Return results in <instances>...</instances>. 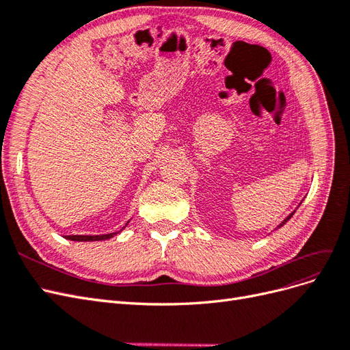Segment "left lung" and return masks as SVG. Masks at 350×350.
<instances>
[{"mask_svg":"<svg viewBox=\"0 0 350 350\" xmlns=\"http://www.w3.org/2000/svg\"><path fill=\"white\" fill-rule=\"evenodd\" d=\"M295 211H296V210H293V211H292V213H291V215H289V216H288V217H286V219H284V220H283V221H282V224H280V225H279V226H278V228H282V226H283V225H284V224H286V221H288V220H289V219H291V217H292V216H293V213H295Z\"/></svg>","mask_w":350,"mask_h":350,"instance_id":"8db88e82","label":"left lung"}]
</instances>
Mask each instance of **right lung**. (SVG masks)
Masks as SVG:
<instances>
[{
  "instance_id": "add662e5",
  "label": "right lung",
  "mask_w": 350,
  "mask_h": 350,
  "mask_svg": "<svg viewBox=\"0 0 350 350\" xmlns=\"http://www.w3.org/2000/svg\"><path fill=\"white\" fill-rule=\"evenodd\" d=\"M129 225V224H126ZM125 225V226H126ZM124 226V228H125ZM122 230V229H121ZM121 230L118 232H112V234H105V235H67L66 238L70 241H80V242H88V241H105V239H109L112 237H115L116 234H120Z\"/></svg>"
}]
</instances>
